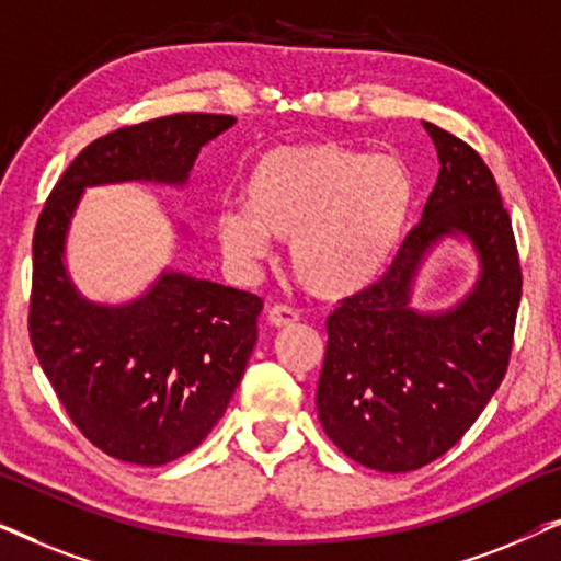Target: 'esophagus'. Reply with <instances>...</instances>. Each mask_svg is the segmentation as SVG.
<instances>
[{
    "label": "esophagus",
    "instance_id": "obj_1",
    "mask_svg": "<svg viewBox=\"0 0 561 561\" xmlns=\"http://www.w3.org/2000/svg\"><path fill=\"white\" fill-rule=\"evenodd\" d=\"M298 321V311L290 309V306H283V304H275L267 309V324L275 327V329H286V327H294Z\"/></svg>",
    "mask_w": 561,
    "mask_h": 561
}]
</instances>
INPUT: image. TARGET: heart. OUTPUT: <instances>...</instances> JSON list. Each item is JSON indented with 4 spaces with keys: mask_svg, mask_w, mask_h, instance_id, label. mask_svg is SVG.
Returning <instances> with one entry per match:
<instances>
[{
    "mask_svg": "<svg viewBox=\"0 0 561 561\" xmlns=\"http://www.w3.org/2000/svg\"><path fill=\"white\" fill-rule=\"evenodd\" d=\"M411 202V173L393 156L332 140L278 145L252 163L244 211L217 217V240L240 265L267 255V237L288 242L296 280L311 296L340 301L382 273Z\"/></svg>",
    "mask_w": 561,
    "mask_h": 561,
    "instance_id": "obj_1",
    "label": "heart"
}]
</instances>
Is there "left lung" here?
<instances>
[{
	"label": "left lung",
	"instance_id": "left-lung-1",
	"mask_svg": "<svg viewBox=\"0 0 561 561\" xmlns=\"http://www.w3.org/2000/svg\"><path fill=\"white\" fill-rule=\"evenodd\" d=\"M439 179L378 280L327 319L317 388L319 421L355 462L378 472L419 470L462 439L501 386L520 304V263L501 191L470 145L424 122ZM447 233H465L481 260L473 294L455 310L410 309L420 260Z\"/></svg>",
	"mask_w": 561,
	"mask_h": 561
}]
</instances>
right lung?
<instances>
[{
  "label": "right lung",
  "instance_id": "add662e5",
  "mask_svg": "<svg viewBox=\"0 0 561 561\" xmlns=\"http://www.w3.org/2000/svg\"><path fill=\"white\" fill-rule=\"evenodd\" d=\"M234 122L171 114L114 129L73 158L37 219L30 342L76 428L122 462L158 467L206 439L248 367L263 298L165 271L133 304H91L68 280V225L87 186H183L198 150Z\"/></svg>",
  "mask_w": 561,
  "mask_h": 561
}]
</instances>
